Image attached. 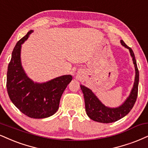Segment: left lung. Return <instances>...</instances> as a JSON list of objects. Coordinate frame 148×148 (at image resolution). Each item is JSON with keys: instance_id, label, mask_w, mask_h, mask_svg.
Masks as SVG:
<instances>
[{"instance_id": "8db88e82", "label": "left lung", "mask_w": 148, "mask_h": 148, "mask_svg": "<svg viewBox=\"0 0 148 148\" xmlns=\"http://www.w3.org/2000/svg\"><path fill=\"white\" fill-rule=\"evenodd\" d=\"M121 43L123 46L129 49L132 58L135 68L134 85L130 94L126 100L123 103L122 105L117 108H109L106 106L101 103V101L98 99V97L90 89L83 85H80L85 99V111L88 116L94 121L103 123H110L117 121L119 119L123 118L130 112L136 102L137 95H138V81H139V72L137 67L136 60L135 59V56L132 49L128 47L123 40H121Z\"/></svg>"}]
</instances>
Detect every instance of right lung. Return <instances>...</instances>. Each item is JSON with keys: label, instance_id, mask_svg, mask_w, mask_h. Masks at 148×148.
Masks as SVG:
<instances>
[{"label": "right lung", "instance_id": "right-lung-1", "mask_svg": "<svg viewBox=\"0 0 148 148\" xmlns=\"http://www.w3.org/2000/svg\"><path fill=\"white\" fill-rule=\"evenodd\" d=\"M33 32H28L14 48L7 74V90L10 100L21 112L30 118L44 119L58 110L62 94L72 76L63 75L42 83L28 77L21 64V51L22 44Z\"/></svg>", "mask_w": 148, "mask_h": 148}]
</instances>
